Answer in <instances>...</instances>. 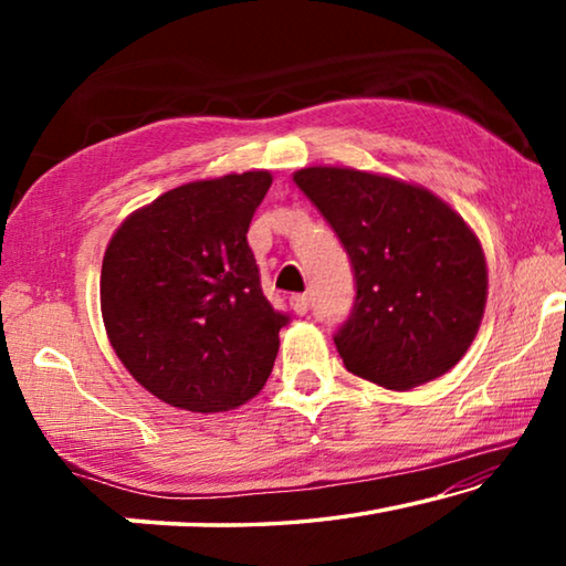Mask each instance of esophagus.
<instances>
[{"instance_id": "obj_1", "label": "esophagus", "mask_w": 566, "mask_h": 566, "mask_svg": "<svg viewBox=\"0 0 566 566\" xmlns=\"http://www.w3.org/2000/svg\"><path fill=\"white\" fill-rule=\"evenodd\" d=\"M290 304H292V310H294L296 314H306V312H310V296H306V294H292V296H290Z\"/></svg>"}]
</instances>
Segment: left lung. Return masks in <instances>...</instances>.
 <instances>
[{
    "mask_svg": "<svg viewBox=\"0 0 566 566\" xmlns=\"http://www.w3.org/2000/svg\"><path fill=\"white\" fill-rule=\"evenodd\" d=\"M347 249L354 304L334 334L352 375L387 389L442 377L464 357L486 302L472 229L432 191L357 169L294 175Z\"/></svg>",
    "mask_w": 566,
    "mask_h": 566,
    "instance_id": "8db88e82",
    "label": "left lung"
}]
</instances>
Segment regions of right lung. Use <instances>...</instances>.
Wrapping results in <instances>:
<instances>
[{"label":"right lung","mask_w":566,"mask_h":566,"mask_svg":"<svg viewBox=\"0 0 566 566\" xmlns=\"http://www.w3.org/2000/svg\"><path fill=\"white\" fill-rule=\"evenodd\" d=\"M270 171L191 181L134 212L102 262V317L129 375L189 411H227L272 375L280 329L249 249Z\"/></svg>","instance_id":"obj_1"}]
</instances>
